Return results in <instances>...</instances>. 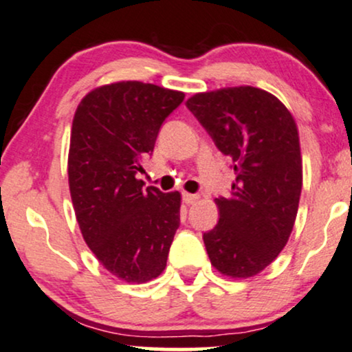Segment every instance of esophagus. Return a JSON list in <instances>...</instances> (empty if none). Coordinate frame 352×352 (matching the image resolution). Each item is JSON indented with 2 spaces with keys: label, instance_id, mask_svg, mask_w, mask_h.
Masks as SVG:
<instances>
[{
  "label": "esophagus",
  "instance_id": "esophagus-1",
  "mask_svg": "<svg viewBox=\"0 0 352 352\" xmlns=\"http://www.w3.org/2000/svg\"><path fill=\"white\" fill-rule=\"evenodd\" d=\"M199 195H193V193H184V201L186 204H193L195 201H198Z\"/></svg>",
  "mask_w": 352,
  "mask_h": 352
}]
</instances>
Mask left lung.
Returning <instances> with one entry per match:
<instances>
[{"mask_svg":"<svg viewBox=\"0 0 352 352\" xmlns=\"http://www.w3.org/2000/svg\"><path fill=\"white\" fill-rule=\"evenodd\" d=\"M186 107L232 162L235 182L203 234L211 265L230 278L265 270L287 243L302 190L299 133L278 97L252 86L195 94Z\"/></svg>","mask_w":352,"mask_h":352,"instance_id":"obj_1","label":"left lung"}]
</instances>
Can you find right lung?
Here are the masks:
<instances>
[{
	"mask_svg": "<svg viewBox=\"0 0 352 352\" xmlns=\"http://www.w3.org/2000/svg\"><path fill=\"white\" fill-rule=\"evenodd\" d=\"M184 92L122 81L91 91L71 128L68 179L87 247L124 283L157 278L180 226V193L143 188L141 161Z\"/></svg>",
	"mask_w": 352,
	"mask_h": 352,
	"instance_id": "add662e5",
	"label": "right lung"
}]
</instances>
